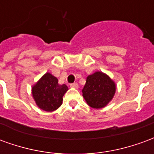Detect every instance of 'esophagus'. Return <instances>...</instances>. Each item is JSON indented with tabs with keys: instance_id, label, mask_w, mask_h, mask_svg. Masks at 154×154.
I'll return each mask as SVG.
<instances>
[{
	"instance_id": "34e87169",
	"label": "esophagus",
	"mask_w": 154,
	"mask_h": 154,
	"mask_svg": "<svg viewBox=\"0 0 154 154\" xmlns=\"http://www.w3.org/2000/svg\"><path fill=\"white\" fill-rule=\"evenodd\" d=\"M70 87H72V88H76V89H77V88H78V84H77V82H74V83L70 84Z\"/></svg>"
}]
</instances>
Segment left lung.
<instances>
[{"instance_id":"left-lung-1","label":"left lung","mask_w":154,"mask_h":154,"mask_svg":"<svg viewBox=\"0 0 154 154\" xmlns=\"http://www.w3.org/2000/svg\"><path fill=\"white\" fill-rule=\"evenodd\" d=\"M116 91V83L108 75L101 72H96L87 77L82 89V97L88 106L95 109H100L112 100Z\"/></svg>"}]
</instances>
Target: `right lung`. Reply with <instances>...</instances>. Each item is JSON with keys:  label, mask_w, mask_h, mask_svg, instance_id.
<instances>
[{"label": "right lung", "mask_w": 154, "mask_h": 154, "mask_svg": "<svg viewBox=\"0 0 154 154\" xmlns=\"http://www.w3.org/2000/svg\"><path fill=\"white\" fill-rule=\"evenodd\" d=\"M67 90L65 84L59 85L57 77L47 72L33 86L32 95L41 110L51 112L61 106L63 97Z\"/></svg>", "instance_id": "add662e5"}]
</instances>
